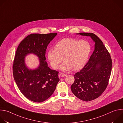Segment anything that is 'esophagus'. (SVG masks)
<instances>
[{
	"label": "esophagus",
	"instance_id": "obj_1",
	"mask_svg": "<svg viewBox=\"0 0 123 123\" xmlns=\"http://www.w3.org/2000/svg\"><path fill=\"white\" fill-rule=\"evenodd\" d=\"M59 75L61 76V77H65L66 76V74H65L64 73H61L59 74Z\"/></svg>",
	"mask_w": 123,
	"mask_h": 123
}]
</instances>
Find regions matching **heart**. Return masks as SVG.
<instances>
[{
  "instance_id": "b5f03b06",
  "label": "heart",
  "mask_w": 123,
  "mask_h": 123,
  "mask_svg": "<svg viewBox=\"0 0 123 123\" xmlns=\"http://www.w3.org/2000/svg\"><path fill=\"white\" fill-rule=\"evenodd\" d=\"M91 51L90 44L86 41L73 38H64L56 43L54 49H48V59L51 67L56 69L63 59L65 61L60 69L67 71L82 68L88 60Z\"/></svg>"
}]
</instances>
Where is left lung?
I'll list each match as a JSON object with an SVG mask.
<instances>
[{"mask_svg": "<svg viewBox=\"0 0 123 123\" xmlns=\"http://www.w3.org/2000/svg\"><path fill=\"white\" fill-rule=\"evenodd\" d=\"M90 37L95 42L94 50L84 67L74 75L73 93L79 99L90 101L99 97L106 89L110 78L112 60L102 41L93 33L80 32Z\"/></svg>", "mask_w": 123, "mask_h": 123, "instance_id": "1", "label": "left lung"}]
</instances>
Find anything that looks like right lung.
I'll use <instances>...</instances> for the list:
<instances>
[{
	"instance_id": "obj_1",
	"label": "right lung",
	"mask_w": 123,
	"mask_h": 123,
	"mask_svg": "<svg viewBox=\"0 0 123 123\" xmlns=\"http://www.w3.org/2000/svg\"><path fill=\"white\" fill-rule=\"evenodd\" d=\"M57 34H31L17 48L12 66L14 79L23 95L31 101L40 103L48 99L59 81L58 72L51 69L45 61L47 46ZM29 53L39 58L40 66L34 70L28 69L25 65V57Z\"/></svg>"
}]
</instances>
